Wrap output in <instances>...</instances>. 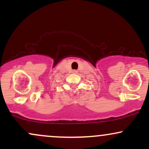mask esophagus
Listing matches in <instances>:
<instances>
[{"mask_svg": "<svg viewBox=\"0 0 149 149\" xmlns=\"http://www.w3.org/2000/svg\"><path fill=\"white\" fill-rule=\"evenodd\" d=\"M73 73H78V71H76V70H73V71H72Z\"/></svg>", "mask_w": 149, "mask_h": 149, "instance_id": "1", "label": "esophagus"}]
</instances>
